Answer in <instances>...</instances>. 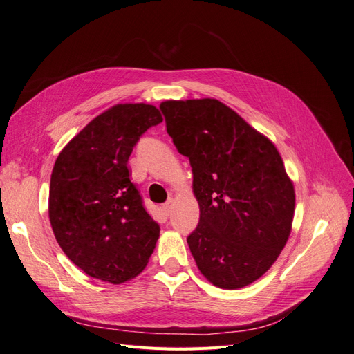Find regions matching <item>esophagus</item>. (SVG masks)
<instances>
[{
  "label": "esophagus",
  "instance_id": "esophagus-1",
  "mask_svg": "<svg viewBox=\"0 0 354 354\" xmlns=\"http://www.w3.org/2000/svg\"><path fill=\"white\" fill-rule=\"evenodd\" d=\"M173 207H174V199H173V198H169V199L164 203V205H162V209L165 211L167 216H169L171 211H173Z\"/></svg>",
  "mask_w": 354,
  "mask_h": 354
}]
</instances>
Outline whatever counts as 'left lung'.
I'll use <instances>...</instances> for the list:
<instances>
[{
    "label": "left lung",
    "instance_id": "8db88e82",
    "mask_svg": "<svg viewBox=\"0 0 354 354\" xmlns=\"http://www.w3.org/2000/svg\"><path fill=\"white\" fill-rule=\"evenodd\" d=\"M159 108L194 173L201 214L187 243L198 269L223 289L255 282L292 229L295 192L281 153L220 100H167Z\"/></svg>",
    "mask_w": 354,
    "mask_h": 354
}]
</instances>
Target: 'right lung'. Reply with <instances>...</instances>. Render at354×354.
Segmentation results:
<instances>
[{"label":"right lung","mask_w":354,"mask_h":354,"mask_svg":"<svg viewBox=\"0 0 354 354\" xmlns=\"http://www.w3.org/2000/svg\"><path fill=\"white\" fill-rule=\"evenodd\" d=\"M162 122L153 104L118 103L62 149L50 180L48 217L68 259L95 279L120 285L142 273L159 238L130 178L140 136Z\"/></svg>","instance_id":"add662e5"}]
</instances>
